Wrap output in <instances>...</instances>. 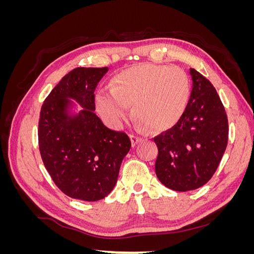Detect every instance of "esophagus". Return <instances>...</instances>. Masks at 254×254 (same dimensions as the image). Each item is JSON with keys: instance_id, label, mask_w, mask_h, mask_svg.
Masks as SVG:
<instances>
[{"instance_id": "34e87169", "label": "esophagus", "mask_w": 254, "mask_h": 254, "mask_svg": "<svg viewBox=\"0 0 254 254\" xmlns=\"http://www.w3.org/2000/svg\"><path fill=\"white\" fill-rule=\"evenodd\" d=\"M130 140H131V144L134 147V146L137 145V143L141 142V137L139 136H135V135H130Z\"/></svg>"}]
</instances>
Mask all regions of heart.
Listing matches in <instances>:
<instances>
[{
    "instance_id": "heart-1",
    "label": "heart",
    "mask_w": 254,
    "mask_h": 254,
    "mask_svg": "<svg viewBox=\"0 0 254 254\" xmlns=\"http://www.w3.org/2000/svg\"><path fill=\"white\" fill-rule=\"evenodd\" d=\"M190 84L179 66L137 64L120 72L112 89L101 90L96 107L111 127L119 128L131 114L155 131L172 128L186 111Z\"/></svg>"
}]
</instances>
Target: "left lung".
<instances>
[{
    "label": "left lung",
    "instance_id": "1",
    "mask_svg": "<svg viewBox=\"0 0 254 254\" xmlns=\"http://www.w3.org/2000/svg\"><path fill=\"white\" fill-rule=\"evenodd\" d=\"M190 74L193 88L186 111L171 129L153 137L159 150L156 175L177 191L204 186L228 144V119L216 90L195 68Z\"/></svg>",
    "mask_w": 254,
    "mask_h": 254
}]
</instances>
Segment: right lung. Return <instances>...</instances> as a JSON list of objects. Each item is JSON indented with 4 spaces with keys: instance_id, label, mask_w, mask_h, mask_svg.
I'll return each mask as SVG.
<instances>
[{
    "instance_id": "right-lung-1",
    "label": "right lung",
    "mask_w": 254,
    "mask_h": 254,
    "mask_svg": "<svg viewBox=\"0 0 254 254\" xmlns=\"http://www.w3.org/2000/svg\"><path fill=\"white\" fill-rule=\"evenodd\" d=\"M107 72V66L74 68L52 90L40 112L38 139L44 166L61 191L84 201L111 193L131 147L126 133L107 128L94 112V91Z\"/></svg>"
}]
</instances>
